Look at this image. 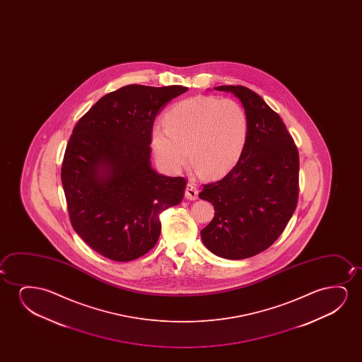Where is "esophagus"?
Instances as JSON below:
<instances>
[{
    "label": "esophagus",
    "instance_id": "obj_1",
    "mask_svg": "<svg viewBox=\"0 0 362 362\" xmlns=\"http://www.w3.org/2000/svg\"><path fill=\"white\" fill-rule=\"evenodd\" d=\"M198 194L199 192L197 185L189 182V183L187 184V188H185V198L189 199V200H197V199H198Z\"/></svg>",
    "mask_w": 362,
    "mask_h": 362
}]
</instances>
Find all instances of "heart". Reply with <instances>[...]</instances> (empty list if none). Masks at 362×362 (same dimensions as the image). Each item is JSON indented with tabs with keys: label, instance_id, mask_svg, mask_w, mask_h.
Instances as JSON below:
<instances>
[{
	"label": "heart",
	"instance_id": "1",
	"mask_svg": "<svg viewBox=\"0 0 362 362\" xmlns=\"http://www.w3.org/2000/svg\"><path fill=\"white\" fill-rule=\"evenodd\" d=\"M165 127L152 132L159 163L179 172L188 162L209 177H220L236 165L247 142L248 119L233 99L195 96L174 105L164 117Z\"/></svg>",
	"mask_w": 362,
	"mask_h": 362
}]
</instances>
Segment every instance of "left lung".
<instances>
[{
  "mask_svg": "<svg viewBox=\"0 0 362 362\" xmlns=\"http://www.w3.org/2000/svg\"><path fill=\"white\" fill-rule=\"evenodd\" d=\"M215 90L233 93L247 114V142L236 165L221 180L203 185L215 216L202 230L205 247L220 257L243 259L267 250L297 208L299 154L277 112L241 85Z\"/></svg>",
  "mask_w": 362,
  "mask_h": 362,
  "instance_id": "8db88e82",
  "label": "left lung"
}]
</instances>
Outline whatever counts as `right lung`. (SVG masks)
<instances>
[{
	"label": "right lung",
	"mask_w": 362,
	"mask_h": 362,
	"mask_svg": "<svg viewBox=\"0 0 362 362\" xmlns=\"http://www.w3.org/2000/svg\"><path fill=\"white\" fill-rule=\"evenodd\" d=\"M187 90L126 85L75 124L62 183L73 228L104 257L127 262L146 255L158 241L159 214L183 199L187 180L157 173L149 144L156 116Z\"/></svg>",
	"instance_id": "right-lung-1"
}]
</instances>
